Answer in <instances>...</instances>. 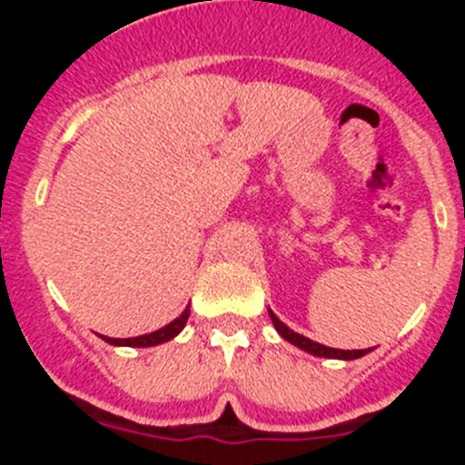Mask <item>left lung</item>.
Segmentation results:
<instances>
[{
    "label": "left lung",
    "instance_id": "obj_1",
    "mask_svg": "<svg viewBox=\"0 0 465 465\" xmlns=\"http://www.w3.org/2000/svg\"><path fill=\"white\" fill-rule=\"evenodd\" d=\"M268 312H270V319H272V323H274V328H277L279 335H282L286 342L295 344V347L302 349V351H307V354H312V356H323V359H340V361H354V359H361V356H365L368 351H371V349H351V351L347 349V351H344V349H332V347H326V344H319V342H314V340L305 338V335H300V332L291 331L286 323L279 322L277 314H274L272 310H268Z\"/></svg>",
    "mask_w": 465,
    "mask_h": 465
}]
</instances>
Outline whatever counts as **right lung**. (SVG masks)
I'll return each mask as SVG.
<instances>
[{
    "label": "right lung",
    "instance_id": "right-lung-1",
    "mask_svg": "<svg viewBox=\"0 0 465 465\" xmlns=\"http://www.w3.org/2000/svg\"><path fill=\"white\" fill-rule=\"evenodd\" d=\"M188 307L182 314L176 316L174 322H170L165 328H160V331L146 332V335H139V338H106V335H102V340L114 344V347H155V344L170 342V340H174L176 335L183 331V326H186L188 316H191V310H188Z\"/></svg>",
    "mask_w": 465,
    "mask_h": 465
}]
</instances>
